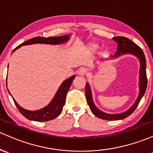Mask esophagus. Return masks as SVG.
I'll return each instance as SVG.
<instances>
[{"label":"esophagus","mask_w":153,"mask_h":153,"mask_svg":"<svg viewBox=\"0 0 153 153\" xmlns=\"http://www.w3.org/2000/svg\"><path fill=\"white\" fill-rule=\"evenodd\" d=\"M86 73H87V70L85 68H79V70L78 71V74L80 75V76H84Z\"/></svg>","instance_id":"34e87169"}]
</instances>
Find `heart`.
Returning <instances> with one entry per match:
<instances>
[{
  "label": "heart",
  "mask_w": 153,
  "mask_h": 153,
  "mask_svg": "<svg viewBox=\"0 0 153 153\" xmlns=\"http://www.w3.org/2000/svg\"><path fill=\"white\" fill-rule=\"evenodd\" d=\"M97 48H98V45H97V44L96 43H90L87 46V48L88 49L89 51H95Z\"/></svg>",
  "instance_id": "1"
}]
</instances>
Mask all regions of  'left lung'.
Masks as SVG:
<instances>
[{
	"mask_svg": "<svg viewBox=\"0 0 153 153\" xmlns=\"http://www.w3.org/2000/svg\"><path fill=\"white\" fill-rule=\"evenodd\" d=\"M113 39H114L115 42H117L118 46L117 51L111 58H112L113 59H115V58H117L121 56H123V55L131 54L133 56H136L138 58L139 61H140V77H139L140 91H139V95L136 101L134 102V103L132 105V106L130 108H128L125 112L121 113V114H106V113L100 111V110L96 107V105L93 102V100H92V94L90 85L89 82H87L85 86L86 99H87V103L90 106L91 111L97 117L104 120H108V121H116V120L124 119V118L129 116L135 111V109L137 108L142 97L145 95L147 85V74H146V59L142 50L137 44H135L134 42H133L129 39L126 38L125 37H115L113 38Z\"/></svg>",
	"mask_w": 153,
	"mask_h": 153,
	"instance_id": "1",
	"label": "left lung"
}]
</instances>
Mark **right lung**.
<instances>
[{
	"label": "right lung",
	"mask_w": 153,
	"mask_h": 153,
	"mask_svg": "<svg viewBox=\"0 0 153 153\" xmlns=\"http://www.w3.org/2000/svg\"><path fill=\"white\" fill-rule=\"evenodd\" d=\"M70 36H71V34H68V35H66L58 36V37H47V38L42 37H34V38L29 39V40L22 43L18 47H16V48L12 51V53L16 50L22 47V45H28L32 44L59 45L65 43V42H68V39H70ZM74 78L75 75H73V76L68 78L67 79L64 80L59 87V88H58V90L56 92L53 98L51 100V102L48 105H46L45 107L39 110H36V111H29V110L23 108L21 107L17 103L16 101L13 99V97L10 94L9 91H8V93L10 94V95L11 96L13 101H14V103L16 105L17 108L19 111V112L25 117L27 118V119L31 120V121H39V122H41V121H48L54 119V118L58 117L61 114L63 107L64 105L65 102H66V95H67L68 91L69 90L72 82H73ZM6 85H7V82H6Z\"/></svg>",
	"instance_id": "right-lung-1"
}]
</instances>
